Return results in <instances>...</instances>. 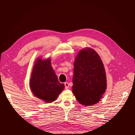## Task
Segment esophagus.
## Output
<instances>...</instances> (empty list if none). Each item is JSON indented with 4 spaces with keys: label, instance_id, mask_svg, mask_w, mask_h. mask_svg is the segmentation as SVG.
Returning a JSON list of instances; mask_svg holds the SVG:
<instances>
[{
    "label": "esophagus",
    "instance_id": "1",
    "mask_svg": "<svg viewBox=\"0 0 135 135\" xmlns=\"http://www.w3.org/2000/svg\"><path fill=\"white\" fill-rule=\"evenodd\" d=\"M64 85H65V89H68L69 88V84H68V82H65L64 83Z\"/></svg>",
    "mask_w": 135,
    "mask_h": 135
}]
</instances>
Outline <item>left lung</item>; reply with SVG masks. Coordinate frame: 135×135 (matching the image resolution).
<instances>
[{"label": "left lung", "mask_w": 135, "mask_h": 135, "mask_svg": "<svg viewBox=\"0 0 135 135\" xmlns=\"http://www.w3.org/2000/svg\"><path fill=\"white\" fill-rule=\"evenodd\" d=\"M73 92L81 104L98 103L107 88L104 65L99 54L89 47L78 53L74 63Z\"/></svg>", "instance_id": "left-lung-1"}]
</instances>
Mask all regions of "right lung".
Returning <instances> with one entry per match:
<instances>
[{
	"label": "right lung",
	"instance_id": "add662e5",
	"mask_svg": "<svg viewBox=\"0 0 135 135\" xmlns=\"http://www.w3.org/2000/svg\"><path fill=\"white\" fill-rule=\"evenodd\" d=\"M30 88L36 97L46 103L56 100L64 88L51 66L50 59L36 60L30 79Z\"/></svg>",
	"mask_w": 135,
	"mask_h": 135
}]
</instances>
